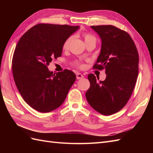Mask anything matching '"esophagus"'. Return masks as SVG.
Listing matches in <instances>:
<instances>
[{
	"label": "esophagus",
	"instance_id": "obj_1",
	"mask_svg": "<svg viewBox=\"0 0 153 153\" xmlns=\"http://www.w3.org/2000/svg\"><path fill=\"white\" fill-rule=\"evenodd\" d=\"M76 78H77L78 80H79V79H82V78H83L84 77V75H82L81 73H76Z\"/></svg>",
	"mask_w": 153,
	"mask_h": 153
}]
</instances>
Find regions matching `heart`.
<instances>
[{"instance_id":"heart-1","label":"heart","mask_w":153,"mask_h":153,"mask_svg":"<svg viewBox=\"0 0 153 153\" xmlns=\"http://www.w3.org/2000/svg\"><path fill=\"white\" fill-rule=\"evenodd\" d=\"M84 41H85V43H87V42H90V41H94V42L96 43V38L91 34H85L84 35ZM73 39V37H69L68 39H66V41H64V43L63 44L62 46V48L64 50H68L69 47V45H70L71 43V41ZM78 66H79L80 68H83L84 66L82 65V64H78Z\"/></svg>"}]
</instances>
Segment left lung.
I'll use <instances>...</instances> for the list:
<instances>
[{"instance_id":"1","label":"left lung","mask_w":153,"mask_h":153,"mask_svg":"<svg viewBox=\"0 0 153 153\" xmlns=\"http://www.w3.org/2000/svg\"><path fill=\"white\" fill-rule=\"evenodd\" d=\"M101 39V48L94 69H105L104 81L89 74L90 87L85 93L91 107L109 115L126 105L135 87L138 74V51L131 36L113 25L91 26Z\"/></svg>"}]
</instances>
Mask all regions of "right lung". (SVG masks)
Returning a JSON list of instances; mask_svg holds the SVG:
<instances>
[{"label":"right lung","instance_id":"obj_1","mask_svg":"<svg viewBox=\"0 0 153 153\" xmlns=\"http://www.w3.org/2000/svg\"><path fill=\"white\" fill-rule=\"evenodd\" d=\"M79 26L40 24L22 36L14 52L13 75L23 99L32 108L47 113L59 107L76 80L73 71L56 74L48 66L61 57L64 41Z\"/></svg>","mask_w":153,"mask_h":153}]
</instances>
